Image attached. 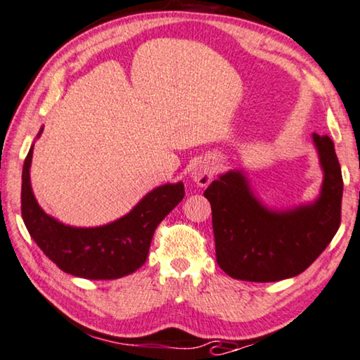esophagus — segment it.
<instances>
[{"label": "esophagus", "instance_id": "esophagus-1", "mask_svg": "<svg viewBox=\"0 0 360 360\" xmlns=\"http://www.w3.org/2000/svg\"><path fill=\"white\" fill-rule=\"evenodd\" d=\"M192 179H194L197 182V186L200 187L208 186L213 179V168L205 162L198 163L194 171H192Z\"/></svg>", "mask_w": 360, "mask_h": 360}]
</instances>
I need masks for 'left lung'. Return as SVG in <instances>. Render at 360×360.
Here are the masks:
<instances>
[{
	"label": "left lung",
	"instance_id": "obj_1",
	"mask_svg": "<svg viewBox=\"0 0 360 360\" xmlns=\"http://www.w3.org/2000/svg\"><path fill=\"white\" fill-rule=\"evenodd\" d=\"M323 169L320 197L286 212L257 200L240 171H228L203 195L212 205L217 262L243 281L270 283L292 278L317 260L341 223L342 176L333 141L314 134Z\"/></svg>",
	"mask_w": 360,
	"mask_h": 360
}]
</instances>
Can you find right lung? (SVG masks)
I'll return each instance as SVG.
<instances>
[{
	"instance_id": "add662e5",
	"label": "right lung",
	"mask_w": 360,
	"mask_h": 360,
	"mask_svg": "<svg viewBox=\"0 0 360 360\" xmlns=\"http://www.w3.org/2000/svg\"><path fill=\"white\" fill-rule=\"evenodd\" d=\"M32 153L34 146L22 168V219L43 254L69 275L87 280H116L131 275L146 264L155 229L184 198L182 182L165 184L148 192L124 217L105 226H68L43 212L35 200L30 186Z\"/></svg>"
}]
</instances>
